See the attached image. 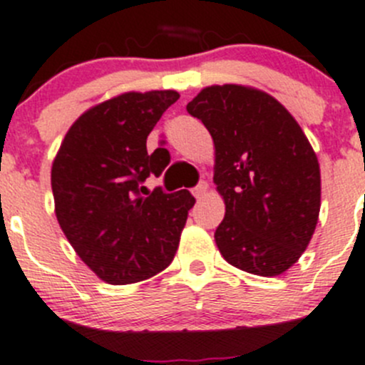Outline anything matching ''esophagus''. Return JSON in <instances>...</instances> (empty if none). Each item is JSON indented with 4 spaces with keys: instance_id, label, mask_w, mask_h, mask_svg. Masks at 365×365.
<instances>
[{
    "instance_id": "esophagus-1",
    "label": "esophagus",
    "mask_w": 365,
    "mask_h": 365,
    "mask_svg": "<svg viewBox=\"0 0 365 365\" xmlns=\"http://www.w3.org/2000/svg\"><path fill=\"white\" fill-rule=\"evenodd\" d=\"M207 190H209V183L207 182H200L198 185L194 187L192 189V194H194V198H203V196H205L207 194Z\"/></svg>"
}]
</instances>
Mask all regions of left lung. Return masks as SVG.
<instances>
[{
    "instance_id": "8db88e82",
    "label": "left lung",
    "mask_w": 365,
    "mask_h": 365,
    "mask_svg": "<svg viewBox=\"0 0 365 365\" xmlns=\"http://www.w3.org/2000/svg\"><path fill=\"white\" fill-rule=\"evenodd\" d=\"M216 148L225 217L214 232L225 261L272 277L297 263L321 210V169L286 108L254 88H205L187 104Z\"/></svg>"
}]
</instances>
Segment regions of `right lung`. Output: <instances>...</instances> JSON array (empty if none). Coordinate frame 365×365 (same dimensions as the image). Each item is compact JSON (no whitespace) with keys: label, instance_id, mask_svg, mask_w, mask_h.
<instances>
[{"label":"right lung","instance_id":"1","mask_svg":"<svg viewBox=\"0 0 365 365\" xmlns=\"http://www.w3.org/2000/svg\"><path fill=\"white\" fill-rule=\"evenodd\" d=\"M178 91L124 93L81 115L52 165L56 216L81 259L110 284H131L171 264L192 209L189 190L149 192L169 153L148 136Z\"/></svg>","mask_w":365,"mask_h":365}]
</instances>
